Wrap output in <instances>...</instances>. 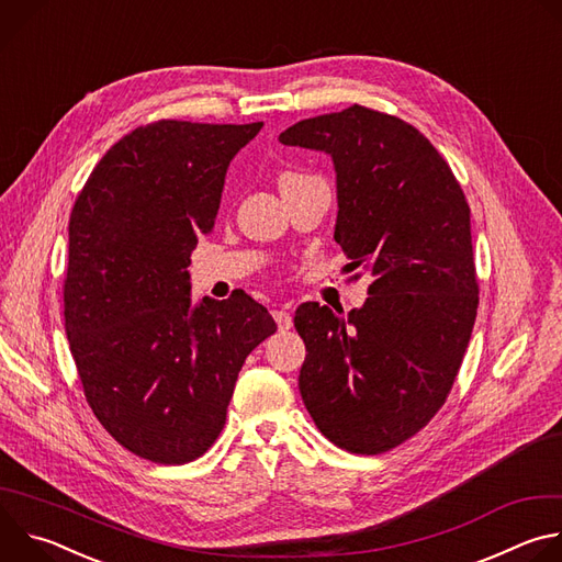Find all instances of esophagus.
I'll return each mask as SVG.
<instances>
[{
  "label": "esophagus",
  "mask_w": 562,
  "mask_h": 562,
  "mask_svg": "<svg viewBox=\"0 0 562 562\" xmlns=\"http://www.w3.org/2000/svg\"><path fill=\"white\" fill-rule=\"evenodd\" d=\"M273 319H276V323H278V327H280L282 331L291 329V325H293V319H291V313H289L286 308H276V311H273Z\"/></svg>",
  "instance_id": "1"
}]
</instances>
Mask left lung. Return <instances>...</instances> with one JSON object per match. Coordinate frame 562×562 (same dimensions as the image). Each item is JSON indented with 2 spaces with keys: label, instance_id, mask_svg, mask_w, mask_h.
<instances>
[{
  "label": "left lung",
  "instance_id": "1",
  "mask_svg": "<svg viewBox=\"0 0 562 562\" xmlns=\"http://www.w3.org/2000/svg\"><path fill=\"white\" fill-rule=\"evenodd\" d=\"M331 155L336 243L373 276L349 315L304 302L297 386L317 429L351 453H382L445 405L471 338L477 282L469 204L412 124L353 104L278 137Z\"/></svg>",
  "mask_w": 562,
  "mask_h": 562
}]
</instances>
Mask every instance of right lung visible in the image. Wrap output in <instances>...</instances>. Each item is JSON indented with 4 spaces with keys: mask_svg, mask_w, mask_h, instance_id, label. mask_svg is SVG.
<instances>
[{
    "mask_svg": "<svg viewBox=\"0 0 562 562\" xmlns=\"http://www.w3.org/2000/svg\"><path fill=\"white\" fill-rule=\"evenodd\" d=\"M262 128L159 120L113 144L68 222L64 317L104 429L159 464L220 436L247 356L276 323L247 293L191 302V251L213 231L231 159Z\"/></svg>",
    "mask_w": 562,
    "mask_h": 562,
    "instance_id": "right-lung-1",
    "label": "right lung"
}]
</instances>
